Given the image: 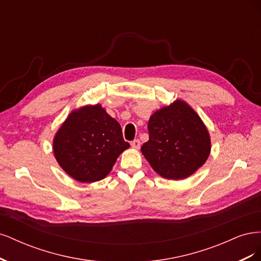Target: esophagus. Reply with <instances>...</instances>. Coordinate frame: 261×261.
<instances>
[{
  "instance_id": "1",
  "label": "esophagus",
  "mask_w": 261,
  "mask_h": 261,
  "mask_svg": "<svg viewBox=\"0 0 261 261\" xmlns=\"http://www.w3.org/2000/svg\"><path fill=\"white\" fill-rule=\"evenodd\" d=\"M130 146H132L133 148H135V149H139V148H140V141H139V139L133 140L132 143H130Z\"/></svg>"
}]
</instances>
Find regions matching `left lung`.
<instances>
[{"mask_svg":"<svg viewBox=\"0 0 261 261\" xmlns=\"http://www.w3.org/2000/svg\"><path fill=\"white\" fill-rule=\"evenodd\" d=\"M148 132L149 140L140 150L162 177L186 178L202 167L210 154L207 127L193 108L181 100L150 116Z\"/></svg>","mask_w":261,"mask_h":261,"instance_id":"1","label":"left lung"}]
</instances>
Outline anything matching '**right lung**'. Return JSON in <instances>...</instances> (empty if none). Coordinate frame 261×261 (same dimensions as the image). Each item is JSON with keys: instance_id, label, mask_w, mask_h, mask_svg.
Returning <instances> with one entry per match:
<instances>
[{"instance_id": "1", "label": "right lung", "mask_w": 261, "mask_h": 261, "mask_svg": "<svg viewBox=\"0 0 261 261\" xmlns=\"http://www.w3.org/2000/svg\"><path fill=\"white\" fill-rule=\"evenodd\" d=\"M128 147L121 125L100 105L74 110L53 139V152L60 167L82 183L105 178Z\"/></svg>"}]
</instances>
